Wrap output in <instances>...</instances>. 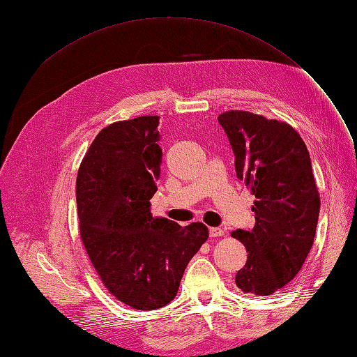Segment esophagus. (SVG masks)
<instances>
[{
	"label": "esophagus",
	"mask_w": 357,
	"mask_h": 357,
	"mask_svg": "<svg viewBox=\"0 0 357 357\" xmlns=\"http://www.w3.org/2000/svg\"><path fill=\"white\" fill-rule=\"evenodd\" d=\"M208 232H210V236H213V238H215V236H222L225 234L223 229H220V228H210Z\"/></svg>",
	"instance_id": "esophagus-1"
}]
</instances>
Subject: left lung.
I'll return each mask as SVG.
<instances>
[{
    "label": "left lung",
    "instance_id": "obj_1",
    "mask_svg": "<svg viewBox=\"0 0 357 357\" xmlns=\"http://www.w3.org/2000/svg\"><path fill=\"white\" fill-rule=\"evenodd\" d=\"M218 121L235 155L236 177L255 195V226L231 235L247 250L235 275L244 294L273 295L301 271L314 241L320 197L305 143L294 128L250 112Z\"/></svg>",
    "mask_w": 357,
    "mask_h": 357
}]
</instances>
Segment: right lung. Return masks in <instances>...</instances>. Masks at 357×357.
Returning <instances> with one entry per match:
<instances>
[{
	"label": "right lung",
	"mask_w": 357,
	"mask_h": 357,
	"mask_svg": "<svg viewBox=\"0 0 357 357\" xmlns=\"http://www.w3.org/2000/svg\"><path fill=\"white\" fill-rule=\"evenodd\" d=\"M158 116L114 122L95 137L75 183L80 235L104 286L123 304L149 311L174 299L207 226L153 218L162 149Z\"/></svg>",
	"instance_id": "right-lung-1"
}]
</instances>
